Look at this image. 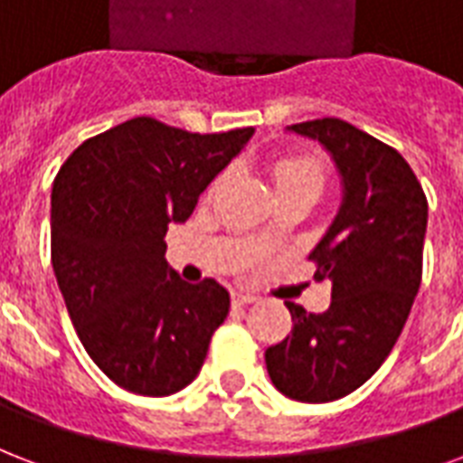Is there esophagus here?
Masks as SVG:
<instances>
[{"label": "esophagus", "mask_w": 463, "mask_h": 463, "mask_svg": "<svg viewBox=\"0 0 463 463\" xmlns=\"http://www.w3.org/2000/svg\"><path fill=\"white\" fill-rule=\"evenodd\" d=\"M255 301V296L245 294V291H232V306H247Z\"/></svg>", "instance_id": "34e87169"}]
</instances>
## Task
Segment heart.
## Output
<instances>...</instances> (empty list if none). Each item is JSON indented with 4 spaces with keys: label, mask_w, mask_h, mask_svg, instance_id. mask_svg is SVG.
<instances>
[{
    "label": "heart",
    "mask_w": 463,
    "mask_h": 463,
    "mask_svg": "<svg viewBox=\"0 0 463 463\" xmlns=\"http://www.w3.org/2000/svg\"><path fill=\"white\" fill-rule=\"evenodd\" d=\"M269 176L277 196L281 194H308V196H320L326 189V165L316 155H277L269 162ZM223 182V176H216L208 192H216Z\"/></svg>",
    "instance_id": "b5f03b06"
}]
</instances>
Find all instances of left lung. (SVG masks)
Returning <instances> with one entry per match:
<instances>
[{
    "label": "left lung",
    "mask_w": 463,
    "mask_h": 463,
    "mask_svg": "<svg viewBox=\"0 0 463 463\" xmlns=\"http://www.w3.org/2000/svg\"><path fill=\"white\" fill-rule=\"evenodd\" d=\"M333 155L342 206L308 260L333 281L326 313L291 310V335L264 352L271 383L301 403H330L376 373L422 281L428 199L403 155L340 118L288 126Z\"/></svg>",
    "instance_id": "left-lung-1"
}]
</instances>
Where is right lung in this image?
<instances>
[{
	"label": "right lung",
	"instance_id": "obj_1",
	"mask_svg": "<svg viewBox=\"0 0 463 463\" xmlns=\"http://www.w3.org/2000/svg\"><path fill=\"white\" fill-rule=\"evenodd\" d=\"M252 128L189 133L150 116L84 140L51 194V260L77 337L130 393L172 396L203 366L231 296L165 260L169 223L242 150Z\"/></svg>",
	"mask_w": 463,
	"mask_h": 463
}]
</instances>
